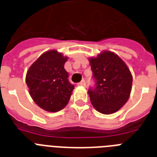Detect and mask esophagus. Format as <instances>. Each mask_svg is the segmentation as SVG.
<instances>
[{
  "label": "esophagus",
  "instance_id": "esophagus-1",
  "mask_svg": "<svg viewBox=\"0 0 157 157\" xmlns=\"http://www.w3.org/2000/svg\"><path fill=\"white\" fill-rule=\"evenodd\" d=\"M86 82L85 80H82L81 82H79L78 83V86H86Z\"/></svg>",
  "mask_w": 157,
  "mask_h": 157
}]
</instances>
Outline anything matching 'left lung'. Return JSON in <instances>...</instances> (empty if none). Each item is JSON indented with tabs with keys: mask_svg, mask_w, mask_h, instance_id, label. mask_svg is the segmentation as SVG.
Segmentation results:
<instances>
[{
	"mask_svg": "<svg viewBox=\"0 0 157 157\" xmlns=\"http://www.w3.org/2000/svg\"><path fill=\"white\" fill-rule=\"evenodd\" d=\"M89 61L95 81L94 87L88 91L93 107L103 114L117 112L128 101L131 92L133 77L129 69L111 51H103Z\"/></svg>",
	"mask_w": 157,
	"mask_h": 157,
	"instance_id": "left-lung-1",
	"label": "left lung"
}]
</instances>
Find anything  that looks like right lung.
<instances>
[{
	"instance_id": "obj_1",
	"label": "right lung",
	"mask_w": 157,
	"mask_h": 157,
	"mask_svg": "<svg viewBox=\"0 0 157 157\" xmlns=\"http://www.w3.org/2000/svg\"><path fill=\"white\" fill-rule=\"evenodd\" d=\"M67 57L57 50L40 55L27 71L26 83L31 97L42 109L50 112L62 110L68 103L74 86L64 68Z\"/></svg>"
}]
</instances>
